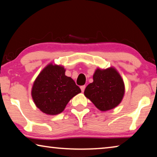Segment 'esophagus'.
<instances>
[{
	"label": "esophagus",
	"mask_w": 157,
	"mask_h": 157,
	"mask_svg": "<svg viewBox=\"0 0 157 157\" xmlns=\"http://www.w3.org/2000/svg\"><path fill=\"white\" fill-rule=\"evenodd\" d=\"M85 88H86V86H85V85H83V86H80V89H81V90H82V92H84V89H85Z\"/></svg>",
	"instance_id": "obj_1"
}]
</instances>
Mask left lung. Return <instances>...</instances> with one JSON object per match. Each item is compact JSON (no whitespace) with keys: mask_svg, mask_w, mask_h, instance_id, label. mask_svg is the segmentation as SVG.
<instances>
[{"mask_svg":"<svg viewBox=\"0 0 157 157\" xmlns=\"http://www.w3.org/2000/svg\"><path fill=\"white\" fill-rule=\"evenodd\" d=\"M124 94L123 79L113 68L97 69L94 82L86 87L84 95L100 111L112 109L118 106Z\"/></svg>","mask_w":157,"mask_h":157,"instance_id":"8db88e82","label":"left lung"}]
</instances>
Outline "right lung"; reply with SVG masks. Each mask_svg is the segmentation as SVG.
<instances>
[{"label": "right lung", "mask_w": 157, "mask_h": 157, "mask_svg": "<svg viewBox=\"0 0 157 157\" xmlns=\"http://www.w3.org/2000/svg\"><path fill=\"white\" fill-rule=\"evenodd\" d=\"M80 92L73 79L65 75L64 68L50 63L34 81L32 96L41 111L57 115L62 112L71 98Z\"/></svg>", "instance_id": "right-lung-1"}]
</instances>
